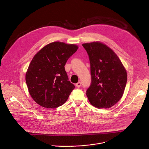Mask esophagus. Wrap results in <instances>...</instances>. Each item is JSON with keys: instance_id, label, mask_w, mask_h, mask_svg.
I'll return each instance as SVG.
<instances>
[{"instance_id": "34e87169", "label": "esophagus", "mask_w": 149, "mask_h": 149, "mask_svg": "<svg viewBox=\"0 0 149 149\" xmlns=\"http://www.w3.org/2000/svg\"><path fill=\"white\" fill-rule=\"evenodd\" d=\"M75 86H76V87H77L78 88H79L81 86V82H78L77 84H75Z\"/></svg>"}]
</instances>
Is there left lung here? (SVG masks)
Listing matches in <instances>:
<instances>
[{
    "instance_id": "1",
    "label": "left lung",
    "mask_w": 149,
    "mask_h": 149,
    "mask_svg": "<svg viewBox=\"0 0 149 149\" xmlns=\"http://www.w3.org/2000/svg\"><path fill=\"white\" fill-rule=\"evenodd\" d=\"M89 57L91 84L86 91L90 104L98 108H109L123 96L127 75L116 54L100 42L83 44Z\"/></svg>"
}]
</instances>
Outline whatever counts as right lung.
I'll use <instances>...</instances> for the list:
<instances>
[{
  "label": "right lung",
  "mask_w": 149,
  "mask_h": 149,
  "mask_svg": "<svg viewBox=\"0 0 149 149\" xmlns=\"http://www.w3.org/2000/svg\"><path fill=\"white\" fill-rule=\"evenodd\" d=\"M75 44L50 43L35 55L26 74V82L34 101L46 108H56L67 100L75 86L68 81L64 65L78 49Z\"/></svg>",
  "instance_id": "1"
}]
</instances>
